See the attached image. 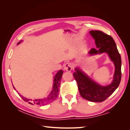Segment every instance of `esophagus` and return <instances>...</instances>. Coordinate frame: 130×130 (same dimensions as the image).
Here are the masks:
<instances>
[{
  "label": "esophagus",
  "mask_w": 130,
  "mask_h": 130,
  "mask_svg": "<svg viewBox=\"0 0 130 130\" xmlns=\"http://www.w3.org/2000/svg\"><path fill=\"white\" fill-rule=\"evenodd\" d=\"M64 69L66 71L70 72L72 69V66L70 63H67L64 66Z\"/></svg>",
  "instance_id": "1"
}]
</instances>
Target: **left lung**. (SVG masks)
Listing matches in <instances>:
<instances>
[{"label":"left lung","instance_id":"8db88e82","mask_svg":"<svg viewBox=\"0 0 130 130\" xmlns=\"http://www.w3.org/2000/svg\"><path fill=\"white\" fill-rule=\"evenodd\" d=\"M95 40L96 49L92 48L88 53L89 56L106 53L115 65V73L111 83L103 86L93 80L80 67L75 68L73 76L76 80L81 96L90 101H104L118 87L121 81V60L116 43L113 38L100 31L89 32Z\"/></svg>","mask_w":130,"mask_h":130}]
</instances>
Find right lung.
I'll return each instance as SVG.
<instances>
[{
  "label": "right lung",
  "mask_w": 130,
  "mask_h": 130,
  "mask_svg": "<svg viewBox=\"0 0 130 130\" xmlns=\"http://www.w3.org/2000/svg\"><path fill=\"white\" fill-rule=\"evenodd\" d=\"M23 42V41H19L17 45H18L21 43ZM63 73V71L62 70H58L57 73L55 74V75L54 76V80H53V88L50 93L47 95L46 97L42 98V99H35L34 100L27 99L26 98H25L20 93H18L22 99L24 101L28 102L31 105H37L40 106H44L45 105L49 104L52 103L54 100H55L58 96V92H59V87L60 86L61 84V79L62 76V74ZM13 88L16 90L13 85Z\"/></svg>",
  "instance_id": "1"
}]
</instances>
